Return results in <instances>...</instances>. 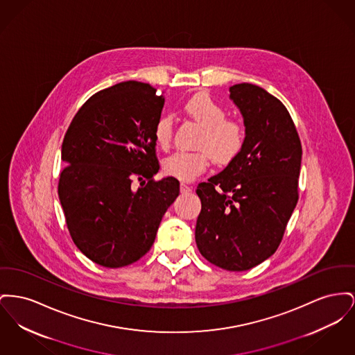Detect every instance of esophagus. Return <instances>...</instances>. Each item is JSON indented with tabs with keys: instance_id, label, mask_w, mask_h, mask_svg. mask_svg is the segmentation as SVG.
Returning <instances> with one entry per match:
<instances>
[{
	"instance_id": "1",
	"label": "esophagus",
	"mask_w": 355,
	"mask_h": 355,
	"mask_svg": "<svg viewBox=\"0 0 355 355\" xmlns=\"http://www.w3.org/2000/svg\"><path fill=\"white\" fill-rule=\"evenodd\" d=\"M180 188H181V191H182V193H189V191H191V190H193V188H191V187H189L187 184H181V187H180Z\"/></svg>"
}]
</instances>
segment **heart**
Returning a JSON list of instances; mask_svg holds the SVG:
<instances>
[{
    "mask_svg": "<svg viewBox=\"0 0 355 355\" xmlns=\"http://www.w3.org/2000/svg\"><path fill=\"white\" fill-rule=\"evenodd\" d=\"M185 112L198 125L202 132L196 151H177L164 161L167 175L181 181H191L207 170L209 161L217 165H228L243 151L247 131L245 125L234 118H227V110L208 94H197L185 103ZM155 142L166 148L173 138V116L162 115L153 128Z\"/></svg>",
    "mask_w": 355,
    "mask_h": 355,
    "instance_id": "heart-1",
    "label": "heart"
}]
</instances>
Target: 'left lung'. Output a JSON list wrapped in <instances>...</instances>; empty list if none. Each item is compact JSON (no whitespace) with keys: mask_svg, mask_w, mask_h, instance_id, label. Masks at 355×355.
Masks as SVG:
<instances>
[{"mask_svg":"<svg viewBox=\"0 0 355 355\" xmlns=\"http://www.w3.org/2000/svg\"><path fill=\"white\" fill-rule=\"evenodd\" d=\"M230 91L247 139L233 162L197 187L196 243L209 263L247 271L282 243L299 200L302 144L286 105L264 88L241 83Z\"/></svg>","mask_w":355,"mask_h":355,"instance_id":"8db88e82","label":"left lung"}]
</instances>
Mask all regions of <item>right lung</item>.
Segmentation results:
<instances>
[{
  "label": "right lung",
  "instance_id": "1",
  "mask_svg": "<svg viewBox=\"0 0 355 355\" xmlns=\"http://www.w3.org/2000/svg\"><path fill=\"white\" fill-rule=\"evenodd\" d=\"M165 98L150 84L123 82L92 95L64 135L59 198L75 245L94 263L121 268L151 248L180 194L159 170L153 128Z\"/></svg>",
  "mask_w": 355,
  "mask_h": 355
}]
</instances>
